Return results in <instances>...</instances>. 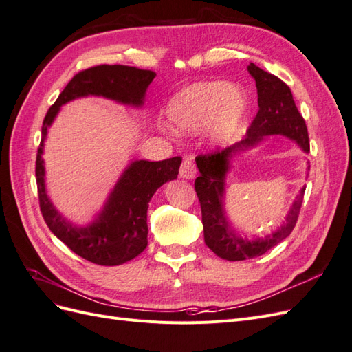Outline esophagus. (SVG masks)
<instances>
[{
	"mask_svg": "<svg viewBox=\"0 0 352 352\" xmlns=\"http://www.w3.org/2000/svg\"><path fill=\"white\" fill-rule=\"evenodd\" d=\"M195 175H197V167L192 162V158H185L182 162V166H180L179 176L184 179H194Z\"/></svg>",
	"mask_w": 352,
	"mask_h": 352,
	"instance_id": "34e87169",
	"label": "esophagus"
}]
</instances>
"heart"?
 Wrapping results in <instances>:
<instances>
[{
  "label": "heart",
  "instance_id": "b5f03b06",
  "mask_svg": "<svg viewBox=\"0 0 352 352\" xmlns=\"http://www.w3.org/2000/svg\"><path fill=\"white\" fill-rule=\"evenodd\" d=\"M248 109L245 94L223 82H202L176 94L167 107V119L177 132H197L210 124L211 135L228 142Z\"/></svg>",
  "mask_w": 352,
  "mask_h": 352
}]
</instances>
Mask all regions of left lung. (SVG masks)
<instances>
[{
  "label": "left lung",
  "instance_id": "8db88e82",
  "mask_svg": "<svg viewBox=\"0 0 352 352\" xmlns=\"http://www.w3.org/2000/svg\"><path fill=\"white\" fill-rule=\"evenodd\" d=\"M248 72L257 87L258 113L248 127L247 136L225 150L195 158L199 170V176L195 179V190L201 204L204 241L212 252L229 261L258 257L289 236L300 216L305 192L302 188L283 225L272 235L257 239L242 238L230 228L225 212V177L230 167V158L257 145L270 135L291 138L305 153L310 151L307 124L296 109L289 87L278 76L255 66L254 63L248 66Z\"/></svg>",
  "mask_w": 352,
  "mask_h": 352
}]
</instances>
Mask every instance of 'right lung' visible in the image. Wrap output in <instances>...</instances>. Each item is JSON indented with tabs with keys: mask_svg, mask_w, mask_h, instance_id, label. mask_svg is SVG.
I'll list each match as a JSON object with an SVG mask.
<instances>
[{
	"mask_svg": "<svg viewBox=\"0 0 352 352\" xmlns=\"http://www.w3.org/2000/svg\"><path fill=\"white\" fill-rule=\"evenodd\" d=\"M155 72L120 65H101L74 74L67 87L51 105L44 123L42 140L36 154V185L42 217L54 235L79 257L100 265H119L140 255L148 245L146 211L148 202L163 184L177 177L182 158L173 157L163 162H133L116 184L107 202L91 225H72L52 206L45 190V168L42 151L47 131L63 104L87 95H100L123 104H144L146 88Z\"/></svg>",
	"mask_w": 352,
	"mask_h": 352,
	"instance_id": "add662e5",
	"label": "right lung"
}]
</instances>
